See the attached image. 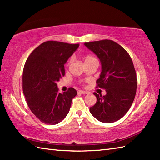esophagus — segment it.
<instances>
[{"mask_svg": "<svg viewBox=\"0 0 160 160\" xmlns=\"http://www.w3.org/2000/svg\"><path fill=\"white\" fill-rule=\"evenodd\" d=\"M78 93L85 94H88V92H86V91H83V90H78Z\"/></svg>", "mask_w": 160, "mask_h": 160, "instance_id": "esophagus-1", "label": "esophagus"}]
</instances>
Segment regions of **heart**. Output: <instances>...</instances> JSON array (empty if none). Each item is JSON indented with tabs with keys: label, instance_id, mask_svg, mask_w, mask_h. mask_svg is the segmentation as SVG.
<instances>
[{
	"label": "heart",
	"instance_id": "heart-1",
	"mask_svg": "<svg viewBox=\"0 0 160 160\" xmlns=\"http://www.w3.org/2000/svg\"><path fill=\"white\" fill-rule=\"evenodd\" d=\"M93 59H96V58H94V56H92L88 55V56H85V62L90 61H91V60H93Z\"/></svg>",
	"mask_w": 160,
	"mask_h": 160
}]
</instances>
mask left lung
Returning <instances> with one entry per match:
<instances>
[{"instance_id":"1","label":"left lung","mask_w":160,"mask_h":160,"mask_svg":"<svg viewBox=\"0 0 160 160\" xmlns=\"http://www.w3.org/2000/svg\"><path fill=\"white\" fill-rule=\"evenodd\" d=\"M102 64L97 88L106 90L102 96L94 92L97 102L90 108L94 117L103 123H113L126 114L136 94V72L128 53L112 40L85 43Z\"/></svg>"}]
</instances>
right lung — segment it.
I'll return each mask as SVG.
<instances>
[{
	"label": "right lung",
	"mask_w": 160,
	"mask_h": 160,
	"mask_svg": "<svg viewBox=\"0 0 160 160\" xmlns=\"http://www.w3.org/2000/svg\"><path fill=\"white\" fill-rule=\"evenodd\" d=\"M79 47L56 41L42 43L32 51L23 69L22 90L35 116L46 124L55 125L66 118L77 91L69 88L58 92L56 82L65 75L64 64Z\"/></svg>",
	"instance_id": "right-lung-1"
}]
</instances>
